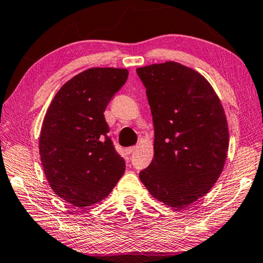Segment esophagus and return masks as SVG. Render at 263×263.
Masks as SVG:
<instances>
[{
	"label": "esophagus",
	"mask_w": 263,
	"mask_h": 263,
	"mask_svg": "<svg viewBox=\"0 0 263 263\" xmlns=\"http://www.w3.org/2000/svg\"><path fill=\"white\" fill-rule=\"evenodd\" d=\"M136 149V147L133 146V147H127V148H125V153L126 154H131L133 151H135Z\"/></svg>",
	"instance_id": "1"
}]
</instances>
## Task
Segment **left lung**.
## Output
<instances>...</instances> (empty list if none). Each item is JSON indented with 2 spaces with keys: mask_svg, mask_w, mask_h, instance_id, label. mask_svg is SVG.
<instances>
[{
  "mask_svg": "<svg viewBox=\"0 0 263 263\" xmlns=\"http://www.w3.org/2000/svg\"><path fill=\"white\" fill-rule=\"evenodd\" d=\"M154 125V156L139 178L154 198L181 210L211 191L228 151L223 107L207 79L166 62L137 69Z\"/></svg>",
  "mask_w": 263,
  "mask_h": 263,
  "instance_id": "1",
  "label": "left lung"
}]
</instances>
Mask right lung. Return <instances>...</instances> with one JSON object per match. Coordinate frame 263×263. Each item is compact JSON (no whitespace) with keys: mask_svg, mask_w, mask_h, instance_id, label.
I'll return each mask as SVG.
<instances>
[{"mask_svg":"<svg viewBox=\"0 0 263 263\" xmlns=\"http://www.w3.org/2000/svg\"><path fill=\"white\" fill-rule=\"evenodd\" d=\"M128 76L126 69L92 68L61 87L40 136L43 171L53 192L72 206L95 205L125 172L104 111Z\"/></svg>","mask_w":263,"mask_h":263,"instance_id":"add662e5","label":"right lung"}]
</instances>
